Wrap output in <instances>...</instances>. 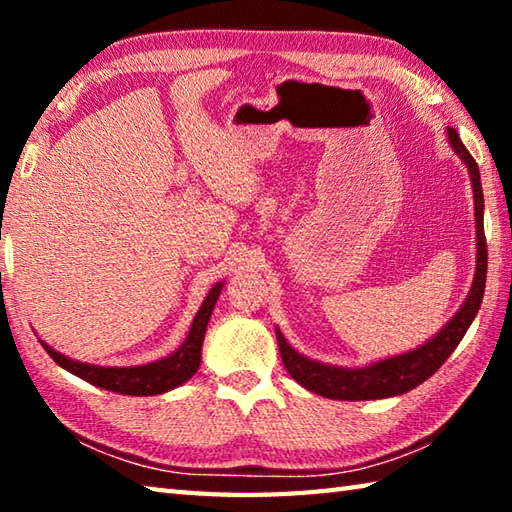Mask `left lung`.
<instances>
[{
    "instance_id": "left-lung-1",
    "label": "left lung",
    "mask_w": 512,
    "mask_h": 512,
    "mask_svg": "<svg viewBox=\"0 0 512 512\" xmlns=\"http://www.w3.org/2000/svg\"><path fill=\"white\" fill-rule=\"evenodd\" d=\"M447 140L452 144L454 153L463 160L470 171V183L474 192V223H476V271L470 293H467L461 309L447 320L445 327L436 332L433 339L422 343L420 348L397 354L370 363L363 368H343L329 366L305 357L298 350H293L289 341L284 339L280 327H275L277 345H280V357L289 375L305 386L307 391L329 397V400H384V397H395L409 393L411 388L420 386L427 381L447 361L449 354L456 350V345L463 341L467 329H470L476 311L481 307L483 291H485V273H488V246H485L483 235V189H481V173L479 164L474 162L470 151L465 149L461 137L454 128H447Z\"/></svg>"
}]
</instances>
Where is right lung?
Returning <instances> with one entry per match:
<instances>
[{
  "instance_id": "obj_1",
  "label": "right lung",
  "mask_w": 512,
  "mask_h": 512,
  "mask_svg": "<svg viewBox=\"0 0 512 512\" xmlns=\"http://www.w3.org/2000/svg\"><path fill=\"white\" fill-rule=\"evenodd\" d=\"M221 289H223V282H216L210 289V293H207L203 305L196 311L192 327H189L183 345H180L176 352H171L169 357L158 359V361L142 363V366H126V368L94 366V363L65 357V354H60L45 341L40 343L60 368H65L67 372L81 377L92 386L106 388V391L119 393V395H137V397L167 393V391H173V388H178L180 384H185L187 379H192L196 375V370L201 368V350H203L207 323H210V316L214 311L216 300L221 296Z\"/></svg>"
}]
</instances>
